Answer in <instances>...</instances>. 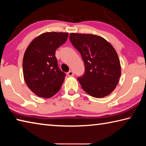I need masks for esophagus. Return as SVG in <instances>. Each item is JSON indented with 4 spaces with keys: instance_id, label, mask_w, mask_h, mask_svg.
Masks as SVG:
<instances>
[{
    "instance_id": "1",
    "label": "esophagus",
    "mask_w": 146,
    "mask_h": 146,
    "mask_svg": "<svg viewBox=\"0 0 146 146\" xmlns=\"http://www.w3.org/2000/svg\"><path fill=\"white\" fill-rule=\"evenodd\" d=\"M67 75H68V76H73V75H74L73 71H69V72L67 73Z\"/></svg>"
}]
</instances>
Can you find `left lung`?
I'll return each mask as SVG.
<instances>
[{"mask_svg":"<svg viewBox=\"0 0 146 146\" xmlns=\"http://www.w3.org/2000/svg\"><path fill=\"white\" fill-rule=\"evenodd\" d=\"M70 40L84 62L85 72L77 78L82 88L95 98L111 93L121 75L119 58L111 44L92 34L71 33Z\"/></svg>","mask_w":146,"mask_h":146,"instance_id":"1","label":"left lung"}]
</instances>
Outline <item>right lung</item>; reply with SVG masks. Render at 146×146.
<instances>
[{
	"mask_svg": "<svg viewBox=\"0 0 146 146\" xmlns=\"http://www.w3.org/2000/svg\"><path fill=\"white\" fill-rule=\"evenodd\" d=\"M68 33L46 32L29 44L23 62L24 78L36 95L48 98L60 90L66 74L58 66L55 51L66 42Z\"/></svg>",
	"mask_w": 146,
	"mask_h": 146,
	"instance_id": "1",
	"label": "right lung"
}]
</instances>
